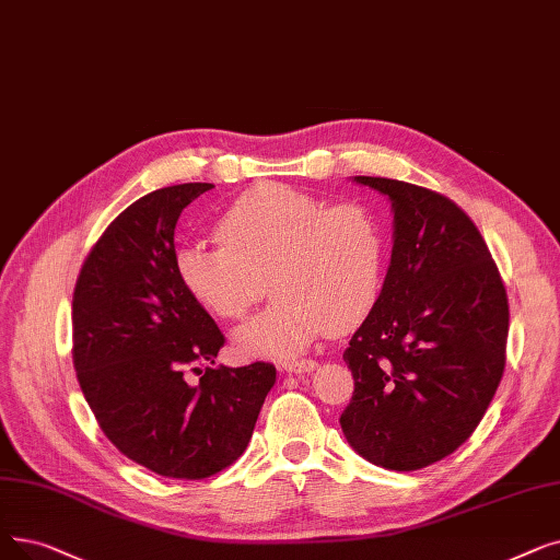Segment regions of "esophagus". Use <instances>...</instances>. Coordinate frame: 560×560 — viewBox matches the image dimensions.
Returning <instances> with one entry per match:
<instances>
[{
  "label": "esophagus",
  "instance_id": "obj_1",
  "mask_svg": "<svg viewBox=\"0 0 560 560\" xmlns=\"http://www.w3.org/2000/svg\"><path fill=\"white\" fill-rule=\"evenodd\" d=\"M281 369L285 373H308L315 369V361L313 359H293V361H283Z\"/></svg>",
  "mask_w": 560,
  "mask_h": 560
}]
</instances>
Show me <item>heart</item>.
Masks as SVG:
<instances>
[{
  "instance_id": "obj_1",
  "label": "heart",
  "mask_w": 560,
  "mask_h": 560,
  "mask_svg": "<svg viewBox=\"0 0 560 560\" xmlns=\"http://www.w3.org/2000/svg\"><path fill=\"white\" fill-rule=\"evenodd\" d=\"M217 235L183 242L176 275L222 320L245 318L270 279L277 302L235 331L245 354L295 357L325 331L357 329L382 298L388 237L371 206L258 185L226 206Z\"/></svg>"
}]
</instances>
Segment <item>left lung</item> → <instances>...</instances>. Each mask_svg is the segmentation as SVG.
I'll use <instances>...</instances> for the list:
<instances>
[{"mask_svg":"<svg viewBox=\"0 0 560 560\" xmlns=\"http://www.w3.org/2000/svg\"><path fill=\"white\" fill-rule=\"evenodd\" d=\"M392 201L394 249L382 298L343 359L354 394L340 415L350 446L417 471L465 444L505 366L508 295L469 214L444 194L354 176Z\"/></svg>","mask_w":560,"mask_h":560,"instance_id":"1","label":"left lung"}]
</instances>
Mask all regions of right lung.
<instances>
[{"instance_id": "1", "label": "right lung", "mask_w": 560, "mask_h": 560, "mask_svg": "<svg viewBox=\"0 0 560 560\" xmlns=\"http://www.w3.org/2000/svg\"><path fill=\"white\" fill-rule=\"evenodd\" d=\"M212 187L172 185L128 206L72 293V363L95 421L137 465L180 480L208 478L245 453L277 382L265 361L214 366L224 334L176 275L178 217Z\"/></svg>"}]
</instances>
